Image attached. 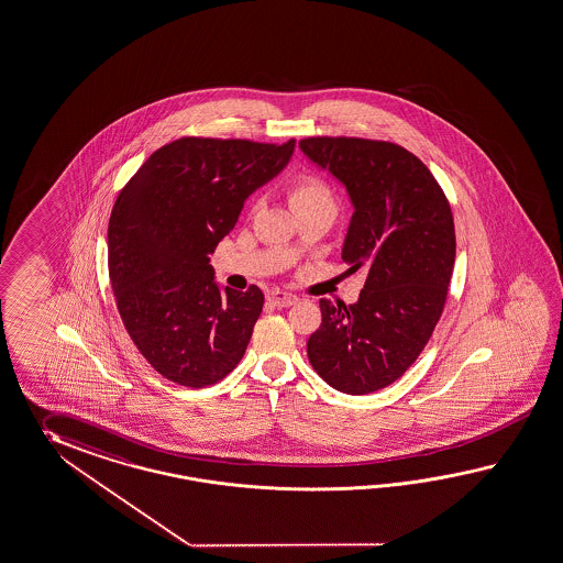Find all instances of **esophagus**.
Segmentation results:
<instances>
[{
	"instance_id": "obj_1",
	"label": "esophagus",
	"mask_w": 563,
	"mask_h": 563,
	"mask_svg": "<svg viewBox=\"0 0 563 563\" xmlns=\"http://www.w3.org/2000/svg\"><path fill=\"white\" fill-rule=\"evenodd\" d=\"M268 301L273 302L275 307H290V305H295L297 302V297L295 295H290V292H285V290H271L268 292Z\"/></svg>"
}]
</instances>
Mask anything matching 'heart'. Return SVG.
Segmentation results:
<instances>
[{
    "mask_svg": "<svg viewBox=\"0 0 563 563\" xmlns=\"http://www.w3.org/2000/svg\"><path fill=\"white\" fill-rule=\"evenodd\" d=\"M288 199L295 211L307 207H330L335 211V195L330 183L317 175H301L290 180Z\"/></svg>",
    "mask_w": 563,
    "mask_h": 563,
    "instance_id": "heart-1",
    "label": "heart"
}]
</instances>
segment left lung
I'll use <instances>...</instances> for the list:
<instances>
[{"mask_svg":"<svg viewBox=\"0 0 563 563\" xmlns=\"http://www.w3.org/2000/svg\"><path fill=\"white\" fill-rule=\"evenodd\" d=\"M301 151L330 168L356 207L343 242L347 273L364 271L354 305L321 299L307 342L311 366L345 395L398 380L443 313L455 262L452 207L412 152L368 137L311 136Z\"/></svg>","mask_w":563,"mask_h":563,"instance_id":"obj_1","label":"left lung"}]
</instances>
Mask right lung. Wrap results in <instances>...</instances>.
I'll use <instances>...</instances> for the list:
<instances>
[{"instance_id": "add662e5", "label": "right lung", "mask_w": 563, "mask_h": 563, "mask_svg": "<svg viewBox=\"0 0 563 563\" xmlns=\"http://www.w3.org/2000/svg\"><path fill=\"white\" fill-rule=\"evenodd\" d=\"M292 151L295 140L179 137L118 195L108 228L113 297L137 352L166 380L211 386L244 356L264 295L256 285L221 292L209 254Z\"/></svg>"}]
</instances>
